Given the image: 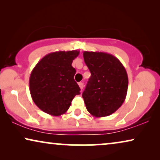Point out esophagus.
Here are the masks:
<instances>
[{"mask_svg":"<svg viewBox=\"0 0 160 160\" xmlns=\"http://www.w3.org/2000/svg\"><path fill=\"white\" fill-rule=\"evenodd\" d=\"M78 86H79L81 89H82L83 87H84V83H83V82H79V83H78Z\"/></svg>","mask_w":160,"mask_h":160,"instance_id":"1","label":"esophagus"}]
</instances>
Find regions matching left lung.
<instances>
[{"mask_svg": "<svg viewBox=\"0 0 160 160\" xmlns=\"http://www.w3.org/2000/svg\"><path fill=\"white\" fill-rule=\"evenodd\" d=\"M83 56L91 73L82 93L87 111L95 117L112 114L123 103L128 92L125 68L110 54L84 52Z\"/></svg>", "mask_w": 160, "mask_h": 160, "instance_id": "obj_1", "label": "left lung"}]
</instances>
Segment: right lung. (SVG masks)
I'll return each mask as SVG.
<instances>
[{
	"instance_id": "1",
	"label": "right lung",
	"mask_w": 160,
	"mask_h": 160,
	"mask_svg": "<svg viewBox=\"0 0 160 160\" xmlns=\"http://www.w3.org/2000/svg\"><path fill=\"white\" fill-rule=\"evenodd\" d=\"M79 52L60 51L47 54L30 76V92L35 104L43 112L60 116L68 110L80 88L74 80L73 60Z\"/></svg>"
}]
</instances>
